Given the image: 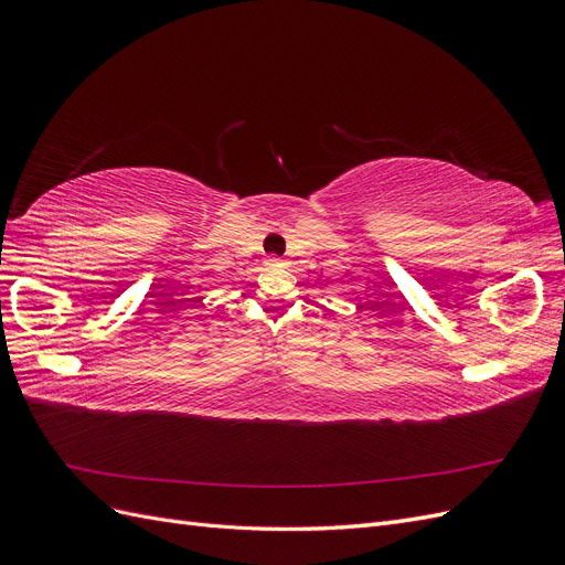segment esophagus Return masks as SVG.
<instances>
[{"label":"esophagus","instance_id":"esophagus-1","mask_svg":"<svg viewBox=\"0 0 565 565\" xmlns=\"http://www.w3.org/2000/svg\"><path fill=\"white\" fill-rule=\"evenodd\" d=\"M266 266H270V268H280V266H287V262H285V259H278V256H268V259H266Z\"/></svg>","mask_w":565,"mask_h":565}]
</instances>
